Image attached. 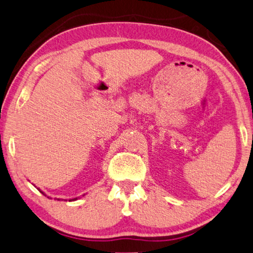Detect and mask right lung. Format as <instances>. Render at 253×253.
<instances>
[{"mask_svg":"<svg viewBox=\"0 0 253 253\" xmlns=\"http://www.w3.org/2000/svg\"><path fill=\"white\" fill-rule=\"evenodd\" d=\"M41 193H42V192H41ZM42 194H43V193H42ZM72 201H73V200H72Z\"/></svg>","mask_w":253,"mask_h":253,"instance_id":"right-lung-1","label":"right lung"}]
</instances>
